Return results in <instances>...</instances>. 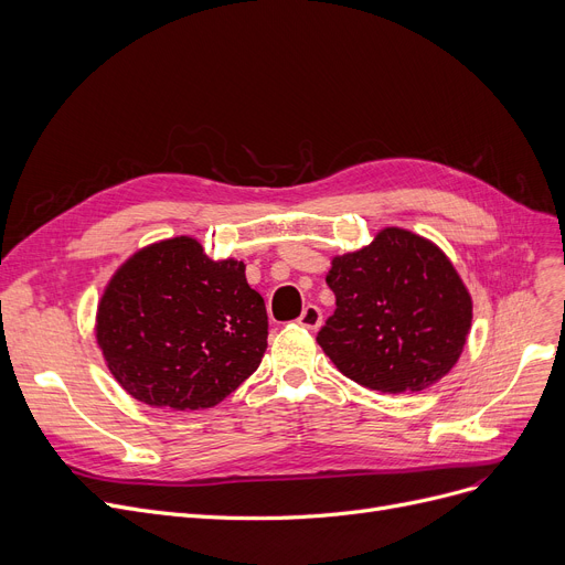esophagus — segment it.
Here are the masks:
<instances>
[{
    "instance_id": "esophagus-1",
    "label": "esophagus",
    "mask_w": 565,
    "mask_h": 565,
    "mask_svg": "<svg viewBox=\"0 0 565 565\" xmlns=\"http://www.w3.org/2000/svg\"><path fill=\"white\" fill-rule=\"evenodd\" d=\"M299 327L310 329V331L319 329L321 327V310L317 306H306L299 317Z\"/></svg>"
}]
</instances>
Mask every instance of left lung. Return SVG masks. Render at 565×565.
<instances>
[{
  "mask_svg": "<svg viewBox=\"0 0 565 565\" xmlns=\"http://www.w3.org/2000/svg\"><path fill=\"white\" fill-rule=\"evenodd\" d=\"M335 312L317 342L344 377L380 393H416L458 363L471 297L427 238L386 227L367 248L333 259Z\"/></svg>",
  "mask_w": 565,
  "mask_h": 565,
  "instance_id": "8db88e82",
  "label": "left lung"
}]
</instances>
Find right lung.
Here are the masks:
<instances>
[{
    "label": "right lung",
    "instance_id": "add662e5",
    "mask_svg": "<svg viewBox=\"0 0 565 565\" xmlns=\"http://www.w3.org/2000/svg\"><path fill=\"white\" fill-rule=\"evenodd\" d=\"M266 335V306L244 262H213L191 236L132 255L98 306L107 367L158 409L216 407L259 367Z\"/></svg>",
    "mask_w": 565,
    "mask_h": 565
}]
</instances>
